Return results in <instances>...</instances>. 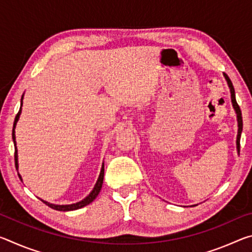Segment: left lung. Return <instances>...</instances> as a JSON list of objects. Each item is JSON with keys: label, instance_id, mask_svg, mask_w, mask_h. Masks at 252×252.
Wrapping results in <instances>:
<instances>
[{"label": "left lung", "instance_id": "1", "mask_svg": "<svg viewBox=\"0 0 252 252\" xmlns=\"http://www.w3.org/2000/svg\"><path fill=\"white\" fill-rule=\"evenodd\" d=\"M224 78L227 80L228 85L230 88V92H231V100H232V104H233V108L236 110V113H237V118H238V136H237V149H238V152H240V136H241V132H242V116H241V110H240V106L237 103V100H236V94H234V89H233V85L231 80L229 79V76L224 73Z\"/></svg>", "mask_w": 252, "mask_h": 252}]
</instances>
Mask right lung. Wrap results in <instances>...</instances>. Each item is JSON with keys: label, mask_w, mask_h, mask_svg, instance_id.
Here are the masks:
<instances>
[{"label": "right lung", "mask_w": 252, "mask_h": 252, "mask_svg": "<svg viewBox=\"0 0 252 252\" xmlns=\"http://www.w3.org/2000/svg\"><path fill=\"white\" fill-rule=\"evenodd\" d=\"M22 100H23V96H22ZM21 108H22V101H21ZM21 108L19 110L18 114H16L15 117V120H14V125H13V131H12V139H13V142H14V146H15V152H14V160H15V167L18 168V150H16V142H15V131H14V127H15V125L16 122H18L19 118H20V113H21ZM20 179H21V176H19ZM103 177H104V165H102V169H101V172H100V176H99V179H97V181L95 183L94 188H93V190L91 191V193L88 195L87 198L83 199L82 201L80 202H76V203H73V204H65V206H59V204H52V203H49L46 201H43L42 200V202L45 203L46 206H49L50 208L54 209V210H59V211H70V210H76V209H80L82 207H85L87 204L91 203L93 200H94L97 194H99L101 188H102V183H103ZM22 180V179H21Z\"/></svg>", "instance_id": "add662e5"}]
</instances>
